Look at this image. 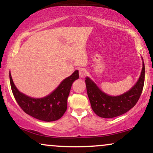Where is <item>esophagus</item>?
Here are the masks:
<instances>
[{
	"instance_id": "34e87169",
	"label": "esophagus",
	"mask_w": 153,
	"mask_h": 153,
	"mask_svg": "<svg viewBox=\"0 0 153 153\" xmlns=\"http://www.w3.org/2000/svg\"><path fill=\"white\" fill-rule=\"evenodd\" d=\"M87 74V71L85 68H80L79 69V75H80V77H84L85 75Z\"/></svg>"
}]
</instances>
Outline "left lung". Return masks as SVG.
<instances>
[{"instance_id":"1","label":"left lung","mask_w":153,"mask_h":153,"mask_svg":"<svg viewBox=\"0 0 153 153\" xmlns=\"http://www.w3.org/2000/svg\"><path fill=\"white\" fill-rule=\"evenodd\" d=\"M145 64L140 78L129 91L117 96H108L101 91L89 78H85L87 94L91 108L102 118H114L126 113L135 106L141 96L145 82Z\"/></svg>"}]
</instances>
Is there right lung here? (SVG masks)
<instances>
[{
	"label": "right lung",
	"mask_w": 153,
	"mask_h": 153,
	"mask_svg": "<svg viewBox=\"0 0 153 153\" xmlns=\"http://www.w3.org/2000/svg\"><path fill=\"white\" fill-rule=\"evenodd\" d=\"M9 78L13 96L22 110L39 120L52 122L60 119L66 111L72 84L78 79L79 74L78 71H75L71 76L63 80L52 94L41 99H34L21 93L15 86L10 73Z\"/></svg>",
	"instance_id": "1"
}]
</instances>
